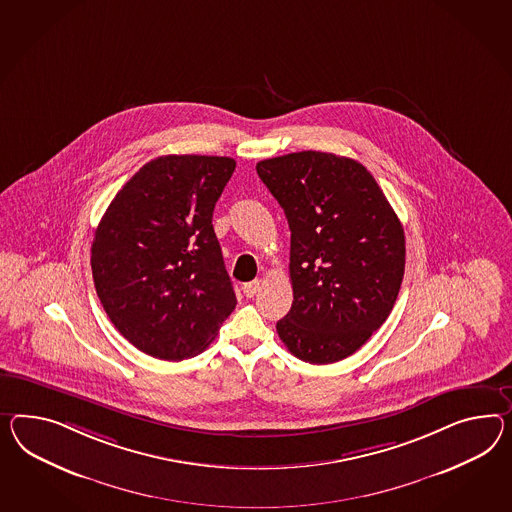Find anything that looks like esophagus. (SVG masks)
<instances>
[{"mask_svg":"<svg viewBox=\"0 0 512 512\" xmlns=\"http://www.w3.org/2000/svg\"><path fill=\"white\" fill-rule=\"evenodd\" d=\"M260 288H262V280H252V282L243 286V293H245L247 299H252L260 291Z\"/></svg>","mask_w":512,"mask_h":512,"instance_id":"1","label":"esophagus"}]
</instances>
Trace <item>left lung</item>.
I'll list each match as a JSON object with an SVG mask.
<instances>
[{"label": "left lung", "mask_w": 512, "mask_h": 512, "mask_svg": "<svg viewBox=\"0 0 512 512\" xmlns=\"http://www.w3.org/2000/svg\"><path fill=\"white\" fill-rule=\"evenodd\" d=\"M291 230L293 304L276 323L291 354L332 364L388 319L405 275V232L366 167L327 152L256 165Z\"/></svg>", "instance_id": "left-lung-1"}]
</instances>
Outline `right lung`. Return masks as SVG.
Here are the masks:
<instances>
[{"label": "right lung", "instance_id": "1", "mask_svg": "<svg viewBox=\"0 0 512 512\" xmlns=\"http://www.w3.org/2000/svg\"><path fill=\"white\" fill-rule=\"evenodd\" d=\"M236 161L161 156L135 172L94 232L92 278L105 314L159 360L202 353L236 308L213 208Z\"/></svg>", "mask_w": 512, "mask_h": 512}]
</instances>
